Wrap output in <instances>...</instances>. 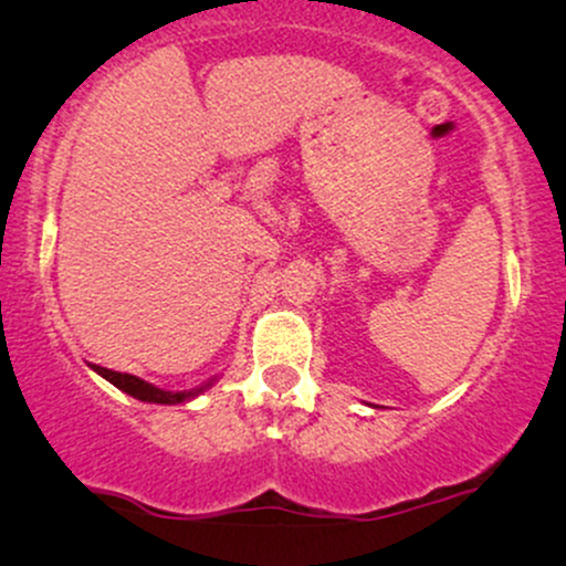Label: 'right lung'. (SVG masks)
<instances>
[{"instance_id": "obj_1", "label": "right lung", "mask_w": 566, "mask_h": 566, "mask_svg": "<svg viewBox=\"0 0 566 566\" xmlns=\"http://www.w3.org/2000/svg\"><path fill=\"white\" fill-rule=\"evenodd\" d=\"M92 369L102 374V377L107 379V382H113L118 390H124L132 395L136 400H145V403H166V406H174V403H187V400H192L200 395L206 387L210 385H202V387H195V390H184V392H171V390H160V387L145 382V379L134 377V374H124V371H113V369H105V366H97L92 364Z\"/></svg>"}]
</instances>
